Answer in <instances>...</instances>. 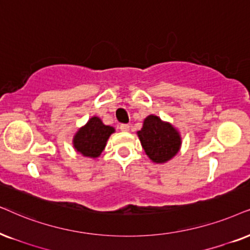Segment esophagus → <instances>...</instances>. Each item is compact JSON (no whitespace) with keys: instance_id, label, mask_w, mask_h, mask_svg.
<instances>
[{"instance_id":"esophagus-1","label":"esophagus","mask_w":250,"mask_h":250,"mask_svg":"<svg viewBox=\"0 0 250 250\" xmlns=\"http://www.w3.org/2000/svg\"><path fill=\"white\" fill-rule=\"evenodd\" d=\"M120 129H121V131L127 132V131L130 130V125H120Z\"/></svg>"}]
</instances>
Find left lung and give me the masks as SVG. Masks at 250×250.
Returning a JSON list of instances; mask_svg holds the SVG:
<instances>
[{"instance_id": "left-lung-1", "label": "left lung", "mask_w": 250, "mask_h": 250, "mask_svg": "<svg viewBox=\"0 0 250 250\" xmlns=\"http://www.w3.org/2000/svg\"><path fill=\"white\" fill-rule=\"evenodd\" d=\"M137 135L146 156L157 164L168 162L181 146L180 132L170 123L162 121L156 115H148L144 120Z\"/></svg>"}]
</instances>
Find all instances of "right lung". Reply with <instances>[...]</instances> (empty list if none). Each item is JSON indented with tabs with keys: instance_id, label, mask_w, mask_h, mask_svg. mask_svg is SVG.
Wrapping results in <instances>:
<instances>
[{
	"instance_id": "right-lung-1",
	"label": "right lung",
	"mask_w": 250,
	"mask_h": 250,
	"mask_svg": "<svg viewBox=\"0 0 250 250\" xmlns=\"http://www.w3.org/2000/svg\"><path fill=\"white\" fill-rule=\"evenodd\" d=\"M115 131L110 125H105L98 116H92L87 123L78 129L72 140L75 150L84 157H99L106 146L107 140Z\"/></svg>"
}]
</instances>
